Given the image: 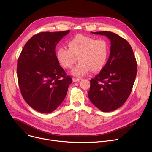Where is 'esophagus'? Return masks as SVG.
<instances>
[{
  "instance_id": "obj_1",
  "label": "esophagus",
  "mask_w": 152,
  "mask_h": 152,
  "mask_svg": "<svg viewBox=\"0 0 152 152\" xmlns=\"http://www.w3.org/2000/svg\"><path fill=\"white\" fill-rule=\"evenodd\" d=\"M81 81V79H79V78H75V77L73 78V82H78V81Z\"/></svg>"
}]
</instances>
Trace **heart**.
Wrapping results in <instances>:
<instances>
[{
	"label": "heart",
	"mask_w": 152,
	"mask_h": 152,
	"mask_svg": "<svg viewBox=\"0 0 152 152\" xmlns=\"http://www.w3.org/2000/svg\"><path fill=\"white\" fill-rule=\"evenodd\" d=\"M69 49L60 47L57 51V58L65 68H70L77 60L80 62L71 71L72 75L81 77L92 70L101 71L108 60L109 45L105 39L77 34L68 42Z\"/></svg>",
	"instance_id": "1"
}]
</instances>
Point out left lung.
I'll return each instance as SVG.
<instances>
[{
	"label": "left lung",
	"instance_id": "8db88e82",
	"mask_svg": "<svg viewBox=\"0 0 152 152\" xmlns=\"http://www.w3.org/2000/svg\"><path fill=\"white\" fill-rule=\"evenodd\" d=\"M107 36L111 42L109 58L101 71L91 79L88 97L100 110L108 112L121 107L129 97L137 66L132 47L126 40L110 31L91 32Z\"/></svg>",
	"mask_w": 152,
	"mask_h": 152
}]
</instances>
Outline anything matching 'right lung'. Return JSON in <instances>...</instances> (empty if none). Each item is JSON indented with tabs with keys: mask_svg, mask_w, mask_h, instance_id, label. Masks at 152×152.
<instances>
[{
	"mask_svg": "<svg viewBox=\"0 0 152 152\" xmlns=\"http://www.w3.org/2000/svg\"><path fill=\"white\" fill-rule=\"evenodd\" d=\"M69 30L41 32L26 43L17 63V77L22 96L28 104L49 113L65 99L73 79L60 66L55 47Z\"/></svg>",
	"mask_w": 152,
	"mask_h": 152,
	"instance_id": "add662e5",
	"label": "right lung"
}]
</instances>
